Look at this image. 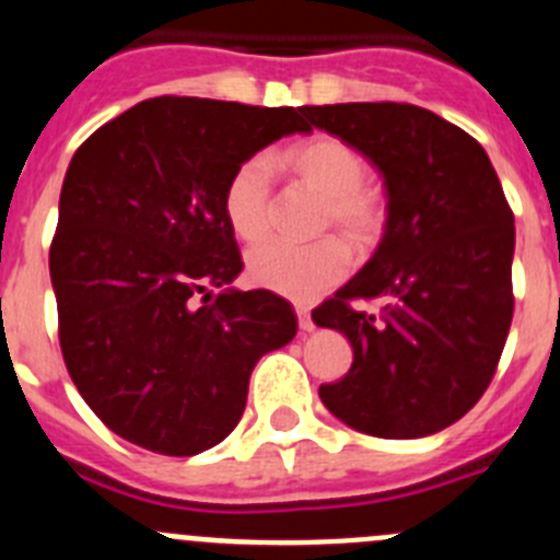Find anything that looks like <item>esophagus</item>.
Returning <instances> with one entry per match:
<instances>
[{
  "mask_svg": "<svg viewBox=\"0 0 560 560\" xmlns=\"http://www.w3.org/2000/svg\"><path fill=\"white\" fill-rule=\"evenodd\" d=\"M295 312H298V325H301V330H314V323H312V314H308V308L306 306H295Z\"/></svg>",
  "mask_w": 560,
  "mask_h": 560,
  "instance_id": "1",
  "label": "esophagus"
}]
</instances>
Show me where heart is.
<instances>
[{
	"instance_id": "b5f03b06",
	"label": "heart",
	"mask_w": 560,
	"mask_h": 560,
	"mask_svg": "<svg viewBox=\"0 0 560 560\" xmlns=\"http://www.w3.org/2000/svg\"><path fill=\"white\" fill-rule=\"evenodd\" d=\"M284 166L298 183L323 197V226H334L355 248L372 246L383 232V199L366 186L369 166L363 155L336 136H312L284 153ZM273 170L262 155L243 161L224 188V215L243 243H257L270 226ZM248 279L262 290L292 301H314L339 284L347 273V252L339 241L265 243L248 254Z\"/></svg>"
}]
</instances>
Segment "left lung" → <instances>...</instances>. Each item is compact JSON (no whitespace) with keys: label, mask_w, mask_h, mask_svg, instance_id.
<instances>
[{"label":"left lung","mask_w":560,"mask_h":560,"mask_svg":"<svg viewBox=\"0 0 560 560\" xmlns=\"http://www.w3.org/2000/svg\"><path fill=\"white\" fill-rule=\"evenodd\" d=\"M303 114L369 159L388 199L372 259L312 312L352 345L350 372L319 385V399L363 435H435L481 399L512 325L514 215L501 180L474 136L421 106ZM355 296H383L384 314L352 310Z\"/></svg>","instance_id":"1"}]
</instances>
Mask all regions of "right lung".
<instances>
[{
    "mask_svg": "<svg viewBox=\"0 0 560 560\" xmlns=\"http://www.w3.org/2000/svg\"><path fill=\"white\" fill-rule=\"evenodd\" d=\"M301 114L164 95L75 150L48 268L65 366L114 435L166 457L219 446L259 358L295 339L284 298L230 287L243 262L224 188L262 148L312 130Z\"/></svg>",
    "mask_w": 560,
    "mask_h": 560,
    "instance_id": "obj_1",
    "label": "right lung"
}]
</instances>
